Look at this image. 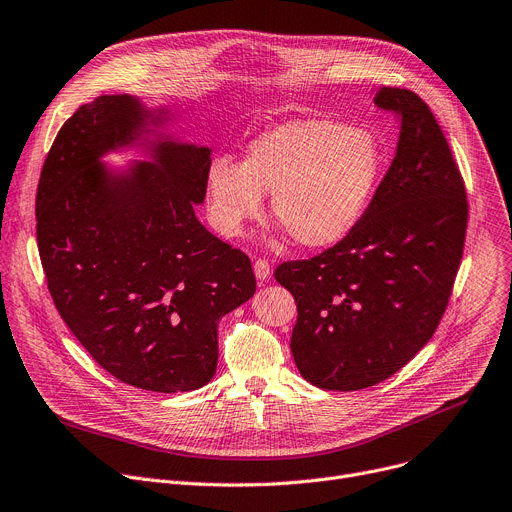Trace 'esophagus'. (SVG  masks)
Instances as JSON below:
<instances>
[{"mask_svg":"<svg viewBox=\"0 0 512 512\" xmlns=\"http://www.w3.org/2000/svg\"><path fill=\"white\" fill-rule=\"evenodd\" d=\"M254 274H256V279L266 281V279L270 277V264H268V260L258 258V260L254 262Z\"/></svg>","mask_w":512,"mask_h":512,"instance_id":"34e87169","label":"esophagus"}]
</instances>
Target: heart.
Wrapping results in <instances>:
<instances>
[{
	"mask_svg": "<svg viewBox=\"0 0 512 512\" xmlns=\"http://www.w3.org/2000/svg\"><path fill=\"white\" fill-rule=\"evenodd\" d=\"M383 170V147L365 127L303 119L250 141L242 164L225 157L207 172L209 217L227 238L262 213L272 194L274 219L297 246H336L365 217Z\"/></svg>",
	"mask_w": 512,
	"mask_h": 512,
	"instance_id": "heart-1",
	"label": "heart"
}]
</instances>
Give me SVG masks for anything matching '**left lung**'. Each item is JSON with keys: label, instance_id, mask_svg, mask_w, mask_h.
Segmentation results:
<instances>
[{"label": "left lung", "instance_id": "1", "mask_svg": "<svg viewBox=\"0 0 512 512\" xmlns=\"http://www.w3.org/2000/svg\"><path fill=\"white\" fill-rule=\"evenodd\" d=\"M375 104L398 116L400 139L365 217L336 246L274 270L297 303L295 365L332 391L371 387L416 357L465 244V184L435 114L402 88H381Z\"/></svg>", "mask_w": 512, "mask_h": 512}]
</instances>
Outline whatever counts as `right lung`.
<instances>
[{"instance_id":"add662e5","label":"right lung","mask_w":512,"mask_h":512,"mask_svg":"<svg viewBox=\"0 0 512 512\" xmlns=\"http://www.w3.org/2000/svg\"><path fill=\"white\" fill-rule=\"evenodd\" d=\"M168 119L131 94L98 96L57 133L36 190V242L63 322L116 379L176 393L217 369V324L256 293L250 258L196 219L211 149L149 143L114 174L100 157Z\"/></svg>"}]
</instances>
